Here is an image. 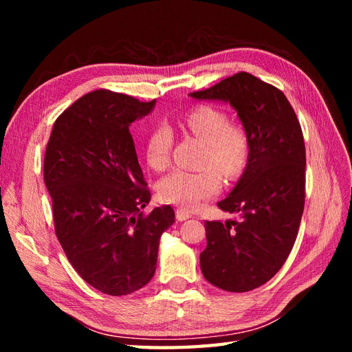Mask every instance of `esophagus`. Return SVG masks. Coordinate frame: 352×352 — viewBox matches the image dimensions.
Returning a JSON list of instances; mask_svg holds the SVG:
<instances>
[{
  "mask_svg": "<svg viewBox=\"0 0 352 352\" xmlns=\"http://www.w3.org/2000/svg\"><path fill=\"white\" fill-rule=\"evenodd\" d=\"M175 216H177V219L180 221V222H182V221H186V219H189V218H192L190 212L186 210V208H177Z\"/></svg>",
  "mask_w": 352,
  "mask_h": 352,
  "instance_id": "1",
  "label": "esophagus"
}]
</instances>
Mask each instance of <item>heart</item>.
<instances>
[{"instance_id": "heart-1", "label": "heart", "mask_w": 352, "mask_h": 352, "mask_svg": "<svg viewBox=\"0 0 352 352\" xmlns=\"http://www.w3.org/2000/svg\"><path fill=\"white\" fill-rule=\"evenodd\" d=\"M184 125L206 144L204 169L198 172L175 169L157 183V195L164 203L195 208L201 201L218 195L222 188L221 174L233 180L242 174L248 160L250 139L243 129L228 124L223 110L213 106H197L184 116ZM174 133L166 122H159L149 131L145 157L149 166L162 170L169 164Z\"/></svg>"}]
</instances>
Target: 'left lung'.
Instances as JSON below:
<instances>
[{
	"label": "left lung",
	"mask_w": 352,
	"mask_h": 352,
	"mask_svg": "<svg viewBox=\"0 0 352 352\" xmlns=\"http://www.w3.org/2000/svg\"><path fill=\"white\" fill-rule=\"evenodd\" d=\"M190 96L230 104L248 134L243 174L218 203L241 219L207 221V246L199 256L208 283L227 292H248L280 271L296 241L305 199L301 125L284 94L248 72Z\"/></svg>",
	"instance_id": "left-lung-1"
}]
</instances>
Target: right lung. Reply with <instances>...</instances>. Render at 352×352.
<instances>
[{"label": "right lung", "instance_id": "1", "mask_svg": "<svg viewBox=\"0 0 352 352\" xmlns=\"http://www.w3.org/2000/svg\"><path fill=\"white\" fill-rule=\"evenodd\" d=\"M154 106L94 91L57 118L45 151L58 242L81 278L111 296L153 278L160 237L175 221L170 206L142 212L151 193L129 129Z\"/></svg>", "mask_w": 352, "mask_h": 352}]
</instances>
